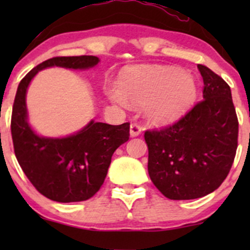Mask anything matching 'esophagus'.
<instances>
[{"label":"esophagus","mask_w":250,"mask_h":250,"mask_svg":"<svg viewBox=\"0 0 250 250\" xmlns=\"http://www.w3.org/2000/svg\"><path fill=\"white\" fill-rule=\"evenodd\" d=\"M141 133H142L141 125H140L139 123H131L130 125V136L131 137L139 136Z\"/></svg>","instance_id":"34e87169"}]
</instances>
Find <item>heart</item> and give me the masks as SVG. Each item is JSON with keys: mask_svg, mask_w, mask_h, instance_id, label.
<instances>
[{"mask_svg": "<svg viewBox=\"0 0 250 250\" xmlns=\"http://www.w3.org/2000/svg\"><path fill=\"white\" fill-rule=\"evenodd\" d=\"M108 95L117 104H145V115L154 125L176 121L196 97V85L187 74L170 67H130L122 71L119 88Z\"/></svg>", "mask_w": 250, "mask_h": 250, "instance_id": "heart-1", "label": "heart"}]
</instances>
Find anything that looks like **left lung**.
Segmentation results:
<instances>
[{"mask_svg": "<svg viewBox=\"0 0 250 250\" xmlns=\"http://www.w3.org/2000/svg\"><path fill=\"white\" fill-rule=\"evenodd\" d=\"M203 100L174 125L146 130L148 173L170 200H193L213 193L233 166L239 121L230 87L222 77L197 64Z\"/></svg>", "mask_w": 250, "mask_h": 250, "instance_id": "8db88e82", "label": "left lung"}]
</instances>
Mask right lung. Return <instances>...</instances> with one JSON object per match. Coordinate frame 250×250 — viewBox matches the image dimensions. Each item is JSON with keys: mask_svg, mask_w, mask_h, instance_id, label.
Listing matches in <instances>:
<instances>
[{"mask_svg": "<svg viewBox=\"0 0 250 250\" xmlns=\"http://www.w3.org/2000/svg\"><path fill=\"white\" fill-rule=\"evenodd\" d=\"M99 61L91 55L53 57L31 69L17 88L10 125L15 156L36 190L56 202L85 201L100 190L114 151L129 140L130 123L111 125L91 121L68 137H41L27 122L25 93L33 77L44 68L87 69Z\"/></svg>", "mask_w": 250, "mask_h": 250, "instance_id": "obj_1", "label": "right lung"}]
</instances>
